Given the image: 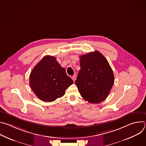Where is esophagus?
Wrapping results in <instances>:
<instances>
[{"label": "esophagus", "mask_w": 146, "mask_h": 146, "mask_svg": "<svg viewBox=\"0 0 146 146\" xmlns=\"http://www.w3.org/2000/svg\"><path fill=\"white\" fill-rule=\"evenodd\" d=\"M72 80H73V81L74 82V81H76V76H73L72 77Z\"/></svg>", "instance_id": "obj_1"}]
</instances>
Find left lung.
<instances>
[{
  "label": "left lung",
  "instance_id": "8db88e82",
  "mask_svg": "<svg viewBox=\"0 0 146 146\" xmlns=\"http://www.w3.org/2000/svg\"><path fill=\"white\" fill-rule=\"evenodd\" d=\"M80 64L76 84L82 98L91 103L105 100L114 81L113 70L106 58L95 51L81 55Z\"/></svg>",
  "mask_w": 146,
  "mask_h": 146
}]
</instances>
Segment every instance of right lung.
Wrapping results in <instances>:
<instances>
[{"label": "right lung", "mask_w": 146, "mask_h": 146, "mask_svg": "<svg viewBox=\"0 0 146 146\" xmlns=\"http://www.w3.org/2000/svg\"><path fill=\"white\" fill-rule=\"evenodd\" d=\"M73 83L56 58L47 55L33 69L29 84L35 95L43 102H53L63 96Z\"/></svg>", "instance_id": "obj_1"}]
</instances>
